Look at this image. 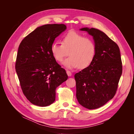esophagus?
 <instances>
[{
  "label": "esophagus",
  "instance_id": "34e87169",
  "mask_svg": "<svg viewBox=\"0 0 134 134\" xmlns=\"http://www.w3.org/2000/svg\"><path fill=\"white\" fill-rule=\"evenodd\" d=\"M66 73H67V75H68L69 76H71V75H72L71 72L70 71H69V70H66Z\"/></svg>",
  "mask_w": 134,
  "mask_h": 134
}]
</instances>
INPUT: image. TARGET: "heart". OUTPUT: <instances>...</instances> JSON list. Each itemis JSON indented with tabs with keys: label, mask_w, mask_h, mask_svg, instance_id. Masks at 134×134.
<instances>
[{
	"label": "heart",
	"mask_w": 134,
	"mask_h": 134,
	"mask_svg": "<svg viewBox=\"0 0 134 134\" xmlns=\"http://www.w3.org/2000/svg\"><path fill=\"white\" fill-rule=\"evenodd\" d=\"M69 51L70 57L64 61V65L68 69H84L94 60L97 46L92 38L71 31L64 35L62 43L54 42L51 46L52 55L59 62H62Z\"/></svg>",
	"instance_id": "obj_1"
}]
</instances>
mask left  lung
<instances>
[{"label": "left lung", "mask_w": 134, "mask_h": 134, "mask_svg": "<svg viewBox=\"0 0 134 134\" xmlns=\"http://www.w3.org/2000/svg\"><path fill=\"white\" fill-rule=\"evenodd\" d=\"M80 31L91 35L97 46L94 60L75 74L77 100L89 109L103 106L116 94L122 72L120 48L103 32L84 27Z\"/></svg>", "instance_id": "left-lung-1"}]
</instances>
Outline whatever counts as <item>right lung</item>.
I'll return each mask as SVG.
<instances>
[{
  "mask_svg": "<svg viewBox=\"0 0 134 134\" xmlns=\"http://www.w3.org/2000/svg\"><path fill=\"white\" fill-rule=\"evenodd\" d=\"M66 29L64 24L38 27L19 46L16 72L23 94L36 106L46 107L54 103L56 88L68 79L65 70L51 52L55 39Z\"/></svg>",
  "mask_w": 134,
  "mask_h": 134,
  "instance_id": "add662e5",
  "label": "right lung"
}]
</instances>
